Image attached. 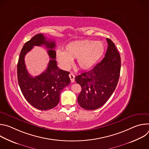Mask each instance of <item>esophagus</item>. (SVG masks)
Wrapping results in <instances>:
<instances>
[{
    "instance_id": "1",
    "label": "esophagus",
    "mask_w": 149,
    "mask_h": 149,
    "mask_svg": "<svg viewBox=\"0 0 149 149\" xmlns=\"http://www.w3.org/2000/svg\"><path fill=\"white\" fill-rule=\"evenodd\" d=\"M69 77L71 79V82H74L75 81V75L72 73H70L69 75Z\"/></svg>"
}]
</instances>
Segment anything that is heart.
I'll return each mask as SVG.
<instances>
[{
  "label": "heart",
  "mask_w": 149,
  "mask_h": 149,
  "mask_svg": "<svg viewBox=\"0 0 149 149\" xmlns=\"http://www.w3.org/2000/svg\"><path fill=\"white\" fill-rule=\"evenodd\" d=\"M105 47L101 41L81 40L72 42L65 47L64 51L58 50L56 56L63 69H68L77 58V65L82 70L94 67L104 54Z\"/></svg>",
  "instance_id": "obj_1"
}]
</instances>
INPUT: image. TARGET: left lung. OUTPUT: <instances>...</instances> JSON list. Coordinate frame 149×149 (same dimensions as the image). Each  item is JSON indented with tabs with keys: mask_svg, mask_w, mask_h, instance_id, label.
<instances>
[{
	"mask_svg": "<svg viewBox=\"0 0 149 149\" xmlns=\"http://www.w3.org/2000/svg\"><path fill=\"white\" fill-rule=\"evenodd\" d=\"M106 40L108 48L103 59L91 70L75 78L82 88L78 102L85 110H94L102 106L113 94L118 81L120 56L113 41Z\"/></svg>",
	"mask_w": 149,
	"mask_h": 149,
	"instance_id": "8db88e82",
	"label": "left lung"
}]
</instances>
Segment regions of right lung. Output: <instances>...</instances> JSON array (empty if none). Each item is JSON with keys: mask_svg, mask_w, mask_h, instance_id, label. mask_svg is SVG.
<instances>
[{"mask_svg": "<svg viewBox=\"0 0 149 149\" xmlns=\"http://www.w3.org/2000/svg\"><path fill=\"white\" fill-rule=\"evenodd\" d=\"M45 45L51 59L47 70L40 75L33 77L28 73L24 63V56L33 46ZM55 41L47 40L39 33L26 42L21 50L17 67V80L20 90L27 101L40 110L54 108L59 101L61 91L69 86L70 72L59 69L56 59Z\"/></svg>", "mask_w": 149, "mask_h": 149, "instance_id": "add662e5", "label": "right lung"}]
</instances>
